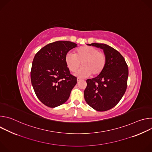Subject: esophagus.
I'll return each mask as SVG.
<instances>
[{"label":"esophagus","instance_id":"34e87169","mask_svg":"<svg viewBox=\"0 0 152 152\" xmlns=\"http://www.w3.org/2000/svg\"><path fill=\"white\" fill-rule=\"evenodd\" d=\"M80 80H81V79H80V78H77V82H79V81H80Z\"/></svg>","mask_w":152,"mask_h":152}]
</instances>
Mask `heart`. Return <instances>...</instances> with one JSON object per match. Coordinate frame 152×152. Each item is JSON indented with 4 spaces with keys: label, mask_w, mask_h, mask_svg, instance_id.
I'll list each match as a JSON object with an SVG mask.
<instances>
[{
    "label": "heart",
    "mask_w": 152,
    "mask_h": 152,
    "mask_svg": "<svg viewBox=\"0 0 152 152\" xmlns=\"http://www.w3.org/2000/svg\"><path fill=\"white\" fill-rule=\"evenodd\" d=\"M66 66L72 72H76L82 67L76 75L86 77L90 75L92 77L100 75L103 71L106 64V55L93 47L85 46L77 48L75 54L69 53L65 58Z\"/></svg>",
    "instance_id": "obj_1"
}]
</instances>
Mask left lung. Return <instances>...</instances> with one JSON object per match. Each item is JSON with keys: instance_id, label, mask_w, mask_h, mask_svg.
Masks as SVG:
<instances>
[{"instance_id": "1", "label": "left lung", "mask_w": 152, "mask_h": 152, "mask_svg": "<svg viewBox=\"0 0 152 152\" xmlns=\"http://www.w3.org/2000/svg\"><path fill=\"white\" fill-rule=\"evenodd\" d=\"M103 50L106 64L102 73L86 80L84 98L97 111L114 107L121 99L127 88L129 70L123 56L112 47L101 43L87 45Z\"/></svg>"}]
</instances>
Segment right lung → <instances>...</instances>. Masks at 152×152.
<instances>
[{"label": "right lung", "instance_id": "right-lung-1", "mask_svg": "<svg viewBox=\"0 0 152 152\" xmlns=\"http://www.w3.org/2000/svg\"><path fill=\"white\" fill-rule=\"evenodd\" d=\"M76 47L75 42L58 41L43 47L34 56L32 85L38 99L48 107H55L66 102L77 83L65 61L69 51Z\"/></svg>", "mask_w": 152, "mask_h": 152}]
</instances>
